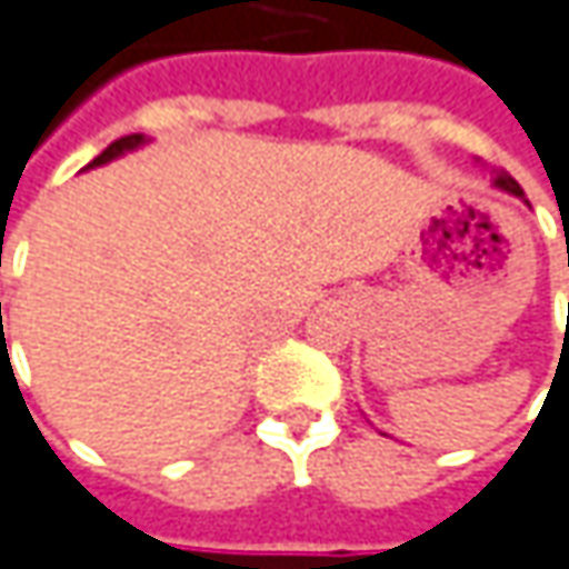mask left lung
<instances>
[{"mask_svg": "<svg viewBox=\"0 0 569 569\" xmlns=\"http://www.w3.org/2000/svg\"><path fill=\"white\" fill-rule=\"evenodd\" d=\"M496 183H499L502 190H508V193H515V197H525V190L518 187V181H515V178H508V174H502V178H499Z\"/></svg>", "mask_w": 569, "mask_h": 569, "instance_id": "left-lung-1", "label": "left lung"}]
</instances>
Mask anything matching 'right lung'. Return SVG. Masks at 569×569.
Instances as JSON below:
<instances>
[{"label": "right lung", "instance_id": "1", "mask_svg": "<svg viewBox=\"0 0 569 569\" xmlns=\"http://www.w3.org/2000/svg\"><path fill=\"white\" fill-rule=\"evenodd\" d=\"M142 142H144L142 136H122V139H116V142L109 144L100 158H93V164H102V161H109V158H116V154H122V151H132L136 144H142Z\"/></svg>", "mask_w": 569, "mask_h": 569}]
</instances>
